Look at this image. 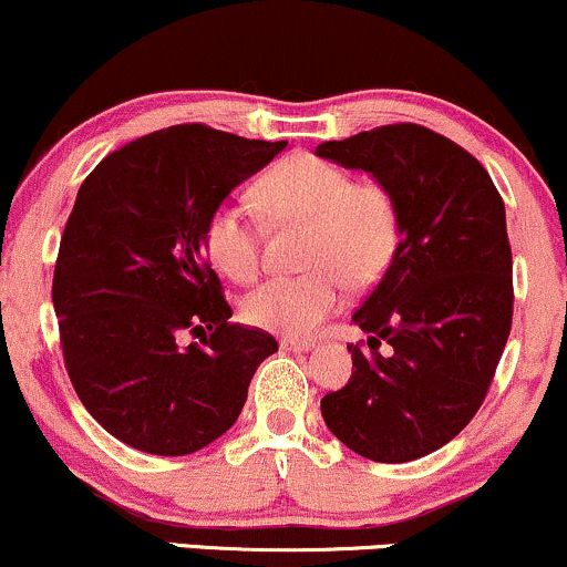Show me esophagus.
<instances>
[{
    "mask_svg": "<svg viewBox=\"0 0 567 567\" xmlns=\"http://www.w3.org/2000/svg\"><path fill=\"white\" fill-rule=\"evenodd\" d=\"M310 348L312 342H308V339H291V337L281 339V350L286 352H308Z\"/></svg>",
    "mask_w": 567,
    "mask_h": 567,
    "instance_id": "esophagus-1",
    "label": "esophagus"
}]
</instances>
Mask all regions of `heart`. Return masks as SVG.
<instances>
[{"label":"heart","instance_id":"obj_1","mask_svg":"<svg viewBox=\"0 0 567 567\" xmlns=\"http://www.w3.org/2000/svg\"><path fill=\"white\" fill-rule=\"evenodd\" d=\"M255 198L272 225H305L302 276L270 278L244 299V318L257 329L308 337L344 302V289H365L384 276L401 246V209L388 185L352 179L348 169L291 153L255 185ZM209 262L238 284L262 268V238L241 204L223 202L204 223Z\"/></svg>","mask_w":567,"mask_h":567}]
</instances>
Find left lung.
<instances>
[{
	"mask_svg": "<svg viewBox=\"0 0 567 567\" xmlns=\"http://www.w3.org/2000/svg\"><path fill=\"white\" fill-rule=\"evenodd\" d=\"M371 172L401 209V246L352 316L369 350L321 401L326 427L371 462L427 456L472 422L512 329V249L494 179L454 140L384 124L316 148ZM382 343L389 350H378Z\"/></svg>",
	"mask_w": 567,
	"mask_h": 567,
	"instance_id": "obj_1",
	"label": "left lung"
}]
</instances>
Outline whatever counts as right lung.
I'll return each mask as SVG.
<instances>
[{"mask_svg":"<svg viewBox=\"0 0 567 567\" xmlns=\"http://www.w3.org/2000/svg\"><path fill=\"white\" fill-rule=\"evenodd\" d=\"M284 148L175 124L109 153L79 188L52 276L60 348L79 401L132 449L185 456L217 441L278 350L228 321L204 223Z\"/></svg>","mask_w":567,"mask_h":567,"instance_id":"obj_1","label":"right lung"}]
</instances>
